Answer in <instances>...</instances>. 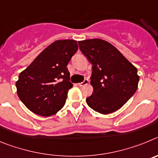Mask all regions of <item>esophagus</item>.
Here are the masks:
<instances>
[{"label":"esophagus","mask_w":158,"mask_h":158,"mask_svg":"<svg viewBox=\"0 0 158 158\" xmlns=\"http://www.w3.org/2000/svg\"><path fill=\"white\" fill-rule=\"evenodd\" d=\"M89 84V80L88 79H85V80L83 82H81V83H78V85L79 86H84V85H88Z\"/></svg>","instance_id":"esophagus-1"}]
</instances>
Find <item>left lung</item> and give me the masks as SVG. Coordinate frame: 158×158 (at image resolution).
Returning a JSON list of instances; mask_svg holds the SVG:
<instances>
[{
	"label": "left lung",
	"instance_id": "1",
	"mask_svg": "<svg viewBox=\"0 0 158 158\" xmlns=\"http://www.w3.org/2000/svg\"><path fill=\"white\" fill-rule=\"evenodd\" d=\"M78 44L93 65L90 84L93 93L86 98L88 105L104 115L121 108L138 89L136 67L105 40L93 39Z\"/></svg>",
	"mask_w": 158,
	"mask_h": 158
}]
</instances>
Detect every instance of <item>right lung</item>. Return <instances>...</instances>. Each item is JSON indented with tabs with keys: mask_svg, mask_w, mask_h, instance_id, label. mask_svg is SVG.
<instances>
[{
	"mask_svg": "<svg viewBox=\"0 0 158 158\" xmlns=\"http://www.w3.org/2000/svg\"><path fill=\"white\" fill-rule=\"evenodd\" d=\"M77 50L76 40H56L19 73L16 93L30 111L51 116L63 107L73 87L67 65Z\"/></svg>",
	"mask_w": 158,
	"mask_h": 158,
	"instance_id": "right-lung-1",
	"label": "right lung"
}]
</instances>
